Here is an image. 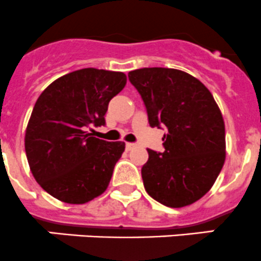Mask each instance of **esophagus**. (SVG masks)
<instances>
[{
	"mask_svg": "<svg viewBox=\"0 0 261 261\" xmlns=\"http://www.w3.org/2000/svg\"><path fill=\"white\" fill-rule=\"evenodd\" d=\"M136 146H137L136 143H129V142H128V143H125V148H127L128 151H130V149H133Z\"/></svg>",
	"mask_w": 261,
	"mask_h": 261,
	"instance_id": "1",
	"label": "esophagus"
}]
</instances>
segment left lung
Wrapping results in <instances>:
<instances>
[{"label":"left lung","instance_id":"8db88e82","mask_svg":"<svg viewBox=\"0 0 261 261\" xmlns=\"http://www.w3.org/2000/svg\"><path fill=\"white\" fill-rule=\"evenodd\" d=\"M128 79L143 100L149 125L166 129L165 151L147 149L144 189L166 207L197 202L215 184L226 157L223 118L212 94L174 68L134 69Z\"/></svg>","mask_w":261,"mask_h":261}]
</instances>
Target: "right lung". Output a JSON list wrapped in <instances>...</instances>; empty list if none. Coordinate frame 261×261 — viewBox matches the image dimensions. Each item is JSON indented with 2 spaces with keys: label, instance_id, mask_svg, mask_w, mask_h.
I'll return each instance as SVG.
<instances>
[{
  "label": "right lung",
  "instance_id": "add662e5",
  "mask_svg": "<svg viewBox=\"0 0 261 261\" xmlns=\"http://www.w3.org/2000/svg\"><path fill=\"white\" fill-rule=\"evenodd\" d=\"M125 84L123 72L82 68L51 82L37 100L25 152L35 180L51 197L84 204L107 190L125 143L87 129L105 125L109 101Z\"/></svg>",
  "mask_w": 261,
  "mask_h": 261
}]
</instances>
